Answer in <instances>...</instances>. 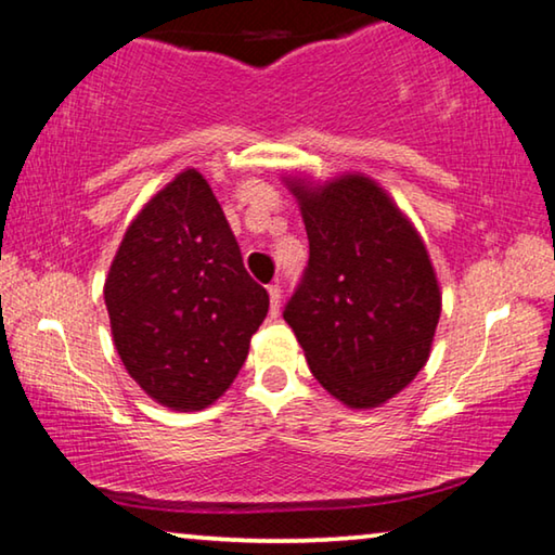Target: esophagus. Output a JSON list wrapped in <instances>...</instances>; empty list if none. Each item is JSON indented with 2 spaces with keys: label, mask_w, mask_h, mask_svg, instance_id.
<instances>
[{
  "label": "esophagus",
  "mask_w": 555,
  "mask_h": 555,
  "mask_svg": "<svg viewBox=\"0 0 555 555\" xmlns=\"http://www.w3.org/2000/svg\"><path fill=\"white\" fill-rule=\"evenodd\" d=\"M269 306H271V317H276L279 306H281V286L279 284L269 286Z\"/></svg>",
  "instance_id": "obj_1"
}]
</instances>
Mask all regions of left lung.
<instances>
[{
	"label": "left lung",
	"instance_id": "1",
	"mask_svg": "<svg viewBox=\"0 0 555 555\" xmlns=\"http://www.w3.org/2000/svg\"><path fill=\"white\" fill-rule=\"evenodd\" d=\"M309 236V267L284 319L311 374L349 409H378L431 357L441 317L431 256L384 186L346 171L284 177Z\"/></svg>",
	"mask_w": 555,
	"mask_h": 555
}]
</instances>
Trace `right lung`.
<instances>
[{
	"label": "right lung",
	"mask_w": 555,
	"mask_h": 555,
	"mask_svg": "<svg viewBox=\"0 0 555 555\" xmlns=\"http://www.w3.org/2000/svg\"><path fill=\"white\" fill-rule=\"evenodd\" d=\"M104 301L117 353L142 391L202 411L234 384L269 311L209 181L184 169L124 234Z\"/></svg>",
	"instance_id": "add662e5"
}]
</instances>
